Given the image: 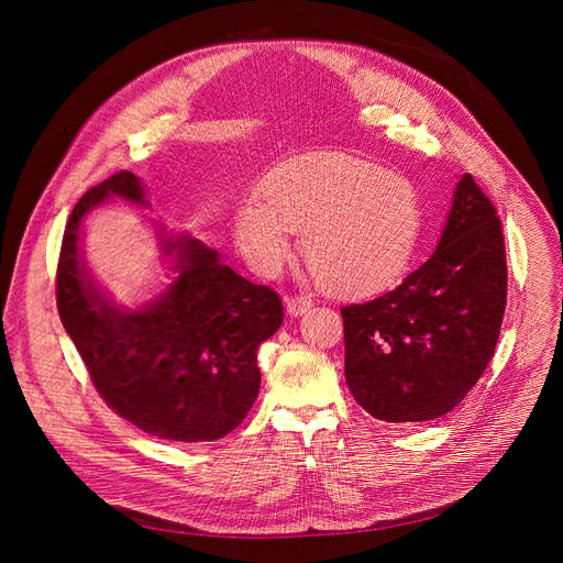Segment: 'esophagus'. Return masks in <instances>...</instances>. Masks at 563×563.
Here are the masks:
<instances>
[{"mask_svg":"<svg viewBox=\"0 0 563 563\" xmlns=\"http://www.w3.org/2000/svg\"><path fill=\"white\" fill-rule=\"evenodd\" d=\"M285 308L291 317H301L312 308V299L310 297H287Z\"/></svg>","mask_w":563,"mask_h":563,"instance_id":"34e87169","label":"esophagus"}]
</instances>
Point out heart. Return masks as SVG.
<instances>
[{"mask_svg": "<svg viewBox=\"0 0 563 563\" xmlns=\"http://www.w3.org/2000/svg\"><path fill=\"white\" fill-rule=\"evenodd\" d=\"M424 214L404 175L344 155H308L274 168L232 217V242L260 276H276L301 234L314 278L340 297H372L410 269Z\"/></svg>", "mask_w": 563, "mask_h": 563, "instance_id": "heart-1", "label": "heart"}]
</instances>
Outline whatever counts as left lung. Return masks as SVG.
<instances>
[{"mask_svg": "<svg viewBox=\"0 0 563 563\" xmlns=\"http://www.w3.org/2000/svg\"><path fill=\"white\" fill-rule=\"evenodd\" d=\"M505 306L501 223L463 173L433 255L393 291L342 308L351 395L383 422L445 416L490 363Z\"/></svg>", "mask_w": 563, "mask_h": 563, "instance_id": "1", "label": "left lung"}]
</instances>
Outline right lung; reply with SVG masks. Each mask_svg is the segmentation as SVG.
<instances>
[{"label":"right lung","mask_w":563,"mask_h":563,"mask_svg":"<svg viewBox=\"0 0 563 563\" xmlns=\"http://www.w3.org/2000/svg\"><path fill=\"white\" fill-rule=\"evenodd\" d=\"M111 198L147 207L130 170L79 198L58 255V317L118 416L162 440H219L242 424L260 393L257 349L280 329V297L234 274L196 236L157 228L173 280L136 310L115 306L81 249L84 219Z\"/></svg>","instance_id":"obj_1"}]
</instances>
